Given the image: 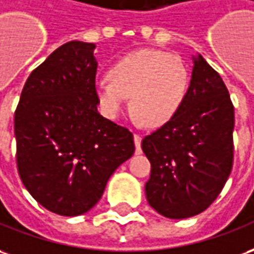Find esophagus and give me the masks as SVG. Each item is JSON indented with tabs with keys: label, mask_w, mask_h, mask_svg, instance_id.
Instances as JSON below:
<instances>
[{
	"label": "esophagus",
	"mask_w": 254,
	"mask_h": 254,
	"mask_svg": "<svg viewBox=\"0 0 254 254\" xmlns=\"http://www.w3.org/2000/svg\"><path fill=\"white\" fill-rule=\"evenodd\" d=\"M133 140H134V145H136V154H141V136L134 134Z\"/></svg>",
	"instance_id": "obj_1"
}]
</instances>
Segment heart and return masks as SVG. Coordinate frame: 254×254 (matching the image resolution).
<instances>
[{
  "mask_svg": "<svg viewBox=\"0 0 254 254\" xmlns=\"http://www.w3.org/2000/svg\"><path fill=\"white\" fill-rule=\"evenodd\" d=\"M190 72L184 60L164 51L143 49L124 56L95 86L102 113L114 120L127 107L150 127L170 121L187 96Z\"/></svg>",
  "mask_w": 254,
  "mask_h": 254,
  "instance_id": "obj_1",
  "label": "heart"
}]
</instances>
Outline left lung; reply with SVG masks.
I'll list each match as a JSON object with an SVG mask.
<instances>
[{"mask_svg":"<svg viewBox=\"0 0 254 254\" xmlns=\"http://www.w3.org/2000/svg\"><path fill=\"white\" fill-rule=\"evenodd\" d=\"M189 92L175 117L141 141L151 164L145 196L169 219L199 214L232 169L234 106L220 74L194 56Z\"/></svg>","mask_w":254,"mask_h":254,"instance_id":"8db88e82","label":"left lung"}]
</instances>
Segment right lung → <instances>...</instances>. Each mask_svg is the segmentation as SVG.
<instances>
[{
    "instance_id": "1",
    "label": "right lung",
    "mask_w": 254,
    "mask_h": 254,
    "mask_svg": "<svg viewBox=\"0 0 254 254\" xmlns=\"http://www.w3.org/2000/svg\"><path fill=\"white\" fill-rule=\"evenodd\" d=\"M95 48L70 41L51 53L27 78L15 111L19 176L60 216L90 210L134 152L132 133L97 111Z\"/></svg>"
}]
</instances>
